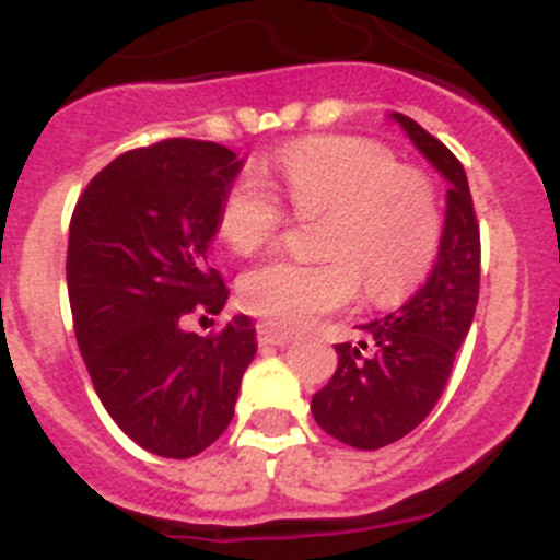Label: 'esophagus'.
I'll list each match as a JSON object with an SVG mask.
<instances>
[{
  "label": "esophagus",
  "mask_w": 560,
  "mask_h": 560,
  "mask_svg": "<svg viewBox=\"0 0 560 560\" xmlns=\"http://www.w3.org/2000/svg\"><path fill=\"white\" fill-rule=\"evenodd\" d=\"M291 339H294V334L275 328L271 323L257 325V341H260V345H277V348H283V345H289Z\"/></svg>",
  "instance_id": "34e87169"
}]
</instances>
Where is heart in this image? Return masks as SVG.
Listing matches in <instances>:
<instances>
[{
    "label": "heart",
    "instance_id": "b5f03b06",
    "mask_svg": "<svg viewBox=\"0 0 560 560\" xmlns=\"http://www.w3.org/2000/svg\"><path fill=\"white\" fill-rule=\"evenodd\" d=\"M275 173L296 215L325 212L323 264L271 257L246 271L237 296L249 314L277 328H305L348 305L361 275L375 303L393 305L429 275L443 241V212L432 182L368 137L319 133L283 145ZM285 210L257 176L230 185L219 232L237 255L269 244Z\"/></svg>",
    "mask_w": 560,
    "mask_h": 560
}]
</instances>
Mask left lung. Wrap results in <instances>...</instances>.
<instances>
[{"mask_svg": "<svg viewBox=\"0 0 560 560\" xmlns=\"http://www.w3.org/2000/svg\"><path fill=\"white\" fill-rule=\"evenodd\" d=\"M448 182L446 221L432 275L361 339L336 345L339 364L311 398L314 420L345 446H389L434 409L468 336L479 296V224L459 160L407 114H389Z\"/></svg>", "mask_w": 560, "mask_h": 560, "instance_id": "1", "label": "left lung"}]
</instances>
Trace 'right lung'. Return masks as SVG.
Listing matches in <instances>:
<instances>
[{"label": "right lung", "mask_w": 560, "mask_h": 560, "mask_svg": "<svg viewBox=\"0 0 560 560\" xmlns=\"http://www.w3.org/2000/svg\"><path fill=\"white\" fill-rule=\"evenodd\" d=\"M241 167L219 142L137 148L89 182L69 221L78 348L114 423L160 457H196L224 434L257 353L246 314L215 336L182 328L230 296L207 252Z\"/></svg>", "instance_id": "1"}]
</instances>
